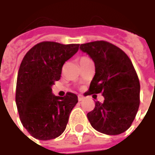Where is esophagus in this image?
Returning <instances> with one entry per match:
<instances>
[{"label": "esophagus", "instance_id": "obj_1", "mask_svg": "<svg viewBox=\"0 0 155 155\" xmlns=\"http://www.w3.org/2000/svg\"><path fill=\"white\" fill-rule=\"evenodd\" d=\"M84 100V96H82V95H78V101H79V102H81V101H83Z\"/></svg>", "mask_w": 155, "mask_h": 155}]
</instances>
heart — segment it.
<instances>
[{
    "label": "heart",
    "instance_id": "1",
    "mask_svg": "<svg viewBox=\"0 0 155 155\" xmlns=\"http://www.w3.org/2000/svg\"><path fill=\"white\" fill-rule=\"evenodd\" d=\"M89 57H86V56H83V57H81V59H80V61H83V60H84V59H88Z\"/></svg>",
    "mask_w": 155,
    "mask_h": 155
}]
</instances>
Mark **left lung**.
I'll list each match as a JSON object with an SVG mask.
<instances>
[{"label": "left lung", "instance_id": "8db88e82", "mask_svg": "<svg viewBox=\"0 0 155 155\" xmlns=\"http://www.w3.org/2000/svg\"><path fill=\"white\" fill-rule=\"evenodd\" d=\"M94 62L95 74L88 94L101 93L103 103L95 102L88 120L101 133L116 135L133 123L140 106V84L129 56L108 41H96L80 45Z\"/></svg>", "mask_w": 155, "mask_h": 155}]
</instances>
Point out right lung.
Returning <instances> with one entry per match:
<instances>
[{
	"mask_svg": "<svg viewBox=\"0 0 155 155\" xmlns=\"http://www.w3.org/2000/svg\"><path fill=\"white\" fill-rule=\"evenodd\" d=\"M79 45L42 41L34 45L22 60L15 103L23 126L37 140L60 136L77 104L76 94L67 92L64 97L54 96L51 86L61 79L63 64L77 52Z\"/></svg>",
	"mask_w": 155,
	"mask_h": 155,
	"instance_id": "right-lung-1",
	"label": "right lung"
}]
</instances>
